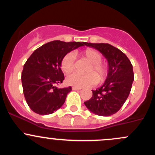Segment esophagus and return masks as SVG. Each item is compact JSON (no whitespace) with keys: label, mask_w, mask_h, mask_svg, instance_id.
I'll use <instances>...</instances> for the list:
<instances>
[{"label":"esophagus","mask_w":155,"mask_h":155,"mask_svg":"<svg viewBox=\"0 0 155 155\" xmlns=\"http://www.w3.org/2000/svg\"><path fill=\"white\" fill-rule=\"evenodd\" d=\"M72 89L74 90V91H79V90L81 89V87H74H74H72Z\"/></svg>","instance_id":"34e87169"}]
</instances>
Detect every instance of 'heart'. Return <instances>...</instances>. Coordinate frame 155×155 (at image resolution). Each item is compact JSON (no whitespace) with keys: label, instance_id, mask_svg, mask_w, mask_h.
<instances>
[{"label":"heart","instance_id":"b5f03b06","mask_svg":"<svg viewBox=\"0 0 155 155\" xmlns=\"http://www.w3.org/2000/svg\"><path fill=\"white\" fill-rule=\"evenodd\" d=\"M81 56L90 63L91 66L87 68V74L81 75L74 73L69 75L66 79L68 84L74 87H91L105 80L108 73L106 64L102 63V55L97 50L87 49L81 52ZM61 68L64 73L71 74L75 68L74 55L72 53H67L62 58Z\"/></svg>","mask_w":155,"mask_h":155}]
</instances>
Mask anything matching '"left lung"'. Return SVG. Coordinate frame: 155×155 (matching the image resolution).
<instances>
[{
	"label": "left lung",
	"mask_w": 155,
	"mask_h": 155,
	"mask_svg": "<svg viewBox=\"0 0 155 155\" xmlns=\"http://www.w3.org/2000/svg\"><path fill=\"white\" fill-rule=\"evenodd\" d=\"M84 45L96 49L106 58L109 65L107 78L102 87L92 90V97L84 102L91 113L109 116L117 113L129 96L134 81L133 66L121 50L108 43Z\"/></svg>",
	"instance_id": "1"
}]
</instances>
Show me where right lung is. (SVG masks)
Wrapping results in <instances>:
<instances>
[{"label": "right lung", "mask_w": 155, "mask_h": 155, "mask_svg": "<svg viewBox=\"0 0 155 155\" xmlns=\"http://www.w3.org/2000/svg\"><path fill=\"white\" fill-rule=\"evenodd\" d=\"M84 43L52 41L38 48L28 57L21 73V83L25 98L33 112L51 114L64 105L71 87L58 88L56 86L64 80L61 60Z\"/></svg>", "instance_id": "add662e5"}]
</instances>
